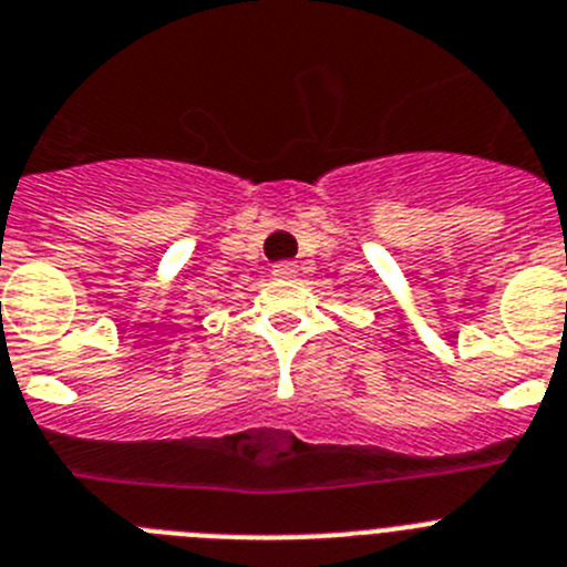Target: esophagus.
I'll return each instance as SVG.
<instances>
[{
    "label": "esophagus",
    "mask_w": 567,
    "mask_h": 567,
    "mask_svg": "<svg viewBox=\"0 0 567 567\" xmlns=\"http://www.w3.org/2000/svg\"><path fill=\"white\" fill-rule=\"evenodd\" d=\"M296 271H299V268H296L293 262H288V259H285V262H277V265H274V277L288 279V277H296Z\"/></svg>",
    "instance_id": "1"
}]
</instances>
